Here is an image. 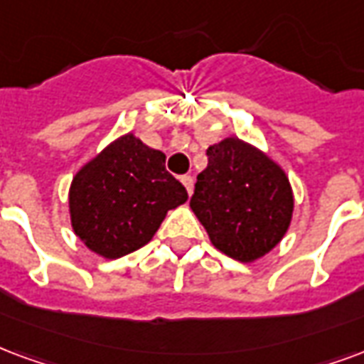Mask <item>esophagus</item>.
I'll return each mask as SVG.
<instances>
[{"instance_id": "obj_1", "label": "esophagus", "mask_w": 364, "mask_h": 364, "mask_svg": "<svg viewBox=\"0 0 364 364\" xmlns=\"http://www.w3.org/2000/svg\"><path fill=\"white\" fill-rule=\"evenodd\" d=\"M181 183L185 185V189H187V193H193V177L191 175H183L181 177Z\"/></svg>"}]
</instances>
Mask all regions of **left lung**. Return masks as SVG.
<instances>
[{"label":"left lung","mask_w":364,"mask_h":364,"mask_svg":"<svg viewBox=\"0 0 364 364\" xmlns=\"http://www.w3.org/2000/svg\"><path fill=\"white\" fill-rule=\"evenodd\" d=\"M206 154L191 210L210 243L245 264L266 257L291 225L295 198L285 169L239 136H225Z\"/></svg>","instance_id":"obj_1"}]
</instances>
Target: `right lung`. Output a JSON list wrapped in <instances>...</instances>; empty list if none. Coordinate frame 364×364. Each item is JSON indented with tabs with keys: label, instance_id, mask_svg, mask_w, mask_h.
Listing matches in <instances>:
<instances>
[{
	"label": "right lung",
	"instance_id": "right-lung-1",
	"mask_svg": "<svg viewBox=\"0 0 364 364\" xmlns=\"http://www.w3.org/2000/svg\"><path fill=\"white\" fill-rule=\"evenodd\" d=\"M187 198L166 169V154L125 133L73 175L69 218L86 249L115 260L150 243L166 214Z\"/></svg>",
	"mask_w": 364,
	"mask_h": 364
}]
</instances>
